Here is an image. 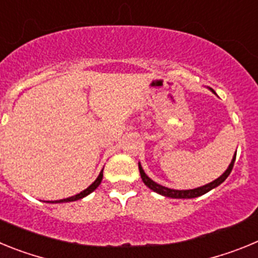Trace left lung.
Returning a JSON list of instances; mask_svg holds the SVG:
<instances>
[{"mask_svg":"<svg viewBox=\"0 0 258 258\" xmlns=\"http://www.w3.org/2000/svg\"><path fill=\"white\" fill-rule=\"evenodd\" d=\"M212 92H213V90H212ZM235 156H236V152L235 155H234V157H232V160L231 163H230L229 168H227V169L225 170V173H223L222 175H220L217 179H214L213 182H211V183L208 184H204V186H202V187L192 188V190H173V188H168L165 187V186H161V184L152 181L149 175L146 174L145 170H143L142 166H141V163H138V168H140L141 178H142L143 183H145L149 188H151L152 191H155V192L160 194V195H163V197H166V198H173V199H192V198L202 197V195L207 194L208 191H211L212 188L220 186V184L222 183L227 177H229L230 173H231L232 166H234V163H235Z\"/></svg>","mask_w":258,"mask_h":258,"instance_id":"1","label":"left lung"}]
</instances>
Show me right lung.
<instances>
[{"label":"right lung","instance_id":"right-lung-1","mask_svg":"<svg viewBox=\"0 0 258 258\" xmlns=\"http://www.w3.org/2000/svg\"><path fill=\"white\" fill-rule=\"evenodd\" d=\"M102 178H103V170H102L101 173H99V175H98V178L95 179L94 182H93L90 186H89L88 188H85L84 191H81L80 194H77V195H75V197H71V198H67V199H61V200H55V202H47V203H68V202H76V200H80L83 199V198L88 197L89 194L93 192V191L95 190V188L101 184L102 182Z\"/></svg>","mask_w":258,"mask_h":258}]
</instances>
